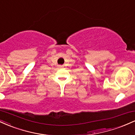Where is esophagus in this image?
<instances>
[{"instance_id":"34e87169","label":"esophagus","mask_w":135,"mask_h":135,"mask_svg":"<svg viewBox=\"0 0 135 135\" xmlns=\"http://www.w3.org/2000/svg\"><path fill=\"white\" fill-rule=\"evenodd\" d=\"M58 67H59V68H62L63 66H62V65H59Z\"/></svg>"}]
</instances>
